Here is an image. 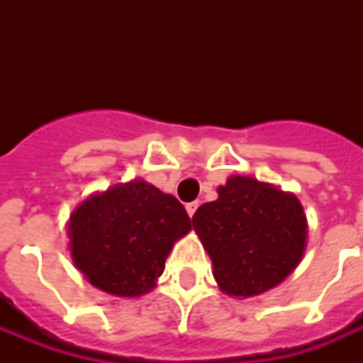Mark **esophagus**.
<instances>
[{"label":"esophagus","mask_w":363,"mask_h":363,"mask_svg":"<svg viewBox=\"0 0 363 363\" xmlns=\"http://www.w3.org/2000/svg\"><path fill=\"white\" fill-rule=\"evenodd\" d=\"M196 209H198V201H192V203H186V213L188 216L192 218L194 213H196Z\"/></svg>","instance_id":"1"}]
</instances>
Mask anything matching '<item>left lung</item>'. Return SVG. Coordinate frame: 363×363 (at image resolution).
<instances>
[{"instance_id": "1", "label": "left lung", "mask_w": 363, "mask_h": 363, "mask_svg": "<svg viewBox=\"0 0 363 363\" xmlns=\"http://www.w3.org/2000/svg\"><path fill=\"white\" fill-rule=\"evenodd\" d=\"M218 198L192 216L213 262V277L232 298H252L281 284L307 248V216L292 192L254 177L232 175Z\"/></svg>"}]
</instances>
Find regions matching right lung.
Masks as SVG:
<instances>
[{
    "label": "right lung",
    "mask_w": 363,
    "mask_h": 363,
    "mask_svg": "<svg viewBox=\"0 0 363 363\" xmlns=\"http://www.w3.org/2000/svg\"><path fill=\"white\" fill-rule=\"evenodd\" d=\"M190 230L181 201L143 179L94 192L67 222L77 269L92 286L118 298L150 292L173 245Z\"/></svg>",
    "instance_id": "add662e5"
}]
</instances>
